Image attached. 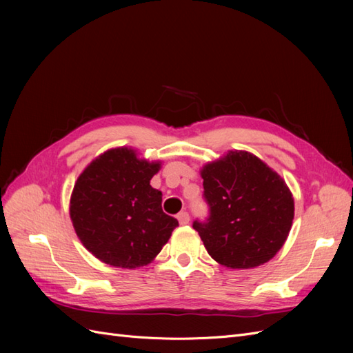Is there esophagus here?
I'll list each match as a JSON object with an SVG mask.
<instances>
[{
  "instance_id": "esophagus-1",
  "label": "esophagus",
  "mask_w": 353,
  "mask_h": 353,
  "mask_svg": "<svg viewBox=\"0 0 353 353\" xmlns=\"http://www.w3.org/2000/svg\"><path fill=\"white\" fill-rule=\"evenodd\" d=\"M178 222L181 223V225H187V223L190 222V215H188V212H179L178 213Z\"/></svg>"
}]
</instances>
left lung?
<instances>
[{"label":"left lung","instance_id":"obj_1","mask_svg":"<svg viewBox=\"0 0 353 353\" xmlns=\"http://www.w3.org/2000/svg\"><path fill=\"white\" fill-rule=\"evenodd\" d=\"M208 222L193 228L208 253L230 270H249L271 261L283 248L294 218L285 181L263 160L230 150L200 169Z\"/></svg>","mask_w":353,"mask_h":353}]
</instances>
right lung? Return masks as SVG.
<instances>
[{
	"label": "right lung",
	"instance_id": "right-lung-1",
	"mask_svg": "<svg viewBox=\"0 0 353 353\" xmlns=\"http://www.w3.org/2000/svg\"><path fill=\"white\" fill-rule=\"evenodd\" d=\"M162 168L132 147L95 157L74 183L69 213L91 254L116 268L135 270L154 261L178 221L162 210V191L150 185Z\"/></svg>",
	"mask_w": 353,
	"mask_h": 353
}]
</instances>
